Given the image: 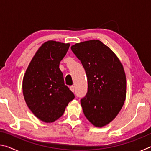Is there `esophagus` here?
Here are the masks:
<instances>
[{
	"instance_id": "obj_1",
	"label": "esophagus",
	"mask_w": 151,
	"mask_h": 151,
	"mask_svg": "<svg viewBox=\"0 0 151 151\" xmlns=\"http://www.w3.org/2000/svg\"><path fill=\"white\" fill-rule=\"evenodd\" d=\"M69 88L70 89V91H72V92L75 91V86H69Z\"/></svg>"
}]
</instances>
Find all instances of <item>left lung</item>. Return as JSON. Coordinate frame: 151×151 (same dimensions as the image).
I'll return each instance as SVG.
<instances>
[{"instance_id":"1","label":"left lung","mask_w":151,"mask_h":151,"mask_svg":"<svg viewBox=\"0 0 151 151\" xmlns=\"http://www.w3.org/2000/svg\"><path fill=\"white\" fill-rule=\"evenodd\" d=\"M71 50L87 76V93L81 100L84 114L94 126L103 127L115 118L126 99L123 66L113 51L99 40L76 43Z\"/></svg>"}]
</instances>
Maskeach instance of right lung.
<instances>
[{
  "mask_svg": "<svg viewBox=\"0 0 151 151\" xmlns=\"http://www.w3.org/2000/svg\"><path fill=\"white\" fill-rule=\"evenodd\" d=\"M69 43L48 40L37 51L22 81V93L28 107L45 122L60 118L75 95L65 85L59 68Z\"/></svg>",
  "mask_w": 151,
  "mask_h": 151,
  "instance_id": "add662e5",
  "label": "right lung"
}]
</instances>
